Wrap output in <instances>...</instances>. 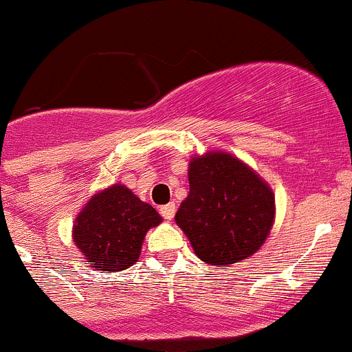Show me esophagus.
Wrapping results in <instances>:
<instances>
[{
	"label": "esophagus",
	"instance_id": "34e87169",
	"mask_svg": "<svg viewBox=\"0 0 352 352\" xmlns=\"http://www.w3.org/2000/svg\"><path fill=\"white\" fill-rule=\"evenodd\" d=\"M159 213H161V215L164 217L166 220H171L173 217H175V213H176V205H175V203H168V205H162L161 208H159Z\"/></svg>",
	"mask_w": 352,
	"mask_h": 352
}]
</instances>
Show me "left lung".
I'll use <instances>...</instances> for the list:
<instances>
[{"mask_svg": "<svg viewBox=\"0 0 352 352\" xmlns=\"http://www.w3.org/2000/svg\"><path fill=\"white\" fill-rule=\"evenodd\" d=\"M190 195L176 223L195 254L213 266L239 263L263 245L274 219L273 191L230 154L195 157L188 169Z\"/></svg>", "mask_w": 352, "mask_h": 352, "instance_id": "1", "label": "left lung"}]
</instances>
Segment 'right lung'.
I'll return each mask as SVG.
<instances>
[{
    "mask_svg": "<svg viewBox=\"0 0 352 352\" xmlns=\"http://www.w3.org/2000/svg\"><path fill=\"white\" fill-rule=\"evenodd\" d=\"M161 217L122 184L95 195L74 223V242L96 271H122L140 256L147 230Z\"/></svg>",
    "mask_w": 352,
    "mask_h": 352,
    "instance_id": "1",
    "label": "right lung"
}]
</instances>
